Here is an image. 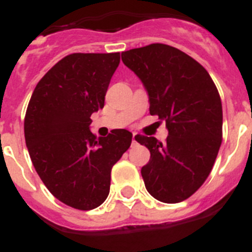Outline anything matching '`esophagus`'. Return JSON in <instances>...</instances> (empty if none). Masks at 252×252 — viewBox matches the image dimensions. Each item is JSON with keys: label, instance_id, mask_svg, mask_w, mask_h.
<instances>
[{"label": "esophagus", "instance_id": "obj_1", "mask_svg": "<svg viewBox=\"0 0 252 252\" xmlns=\"http://www.w3.org/2000/svg\"><path fill=\"white\" fill-rule=\"evenodd\" d=\"M137 145V135L136 133H133L132 135V146H136Z\"/></svg>", "mask_w": 252, "mask_h": 252}]
</instances>
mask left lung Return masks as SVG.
I'll return each instance as SVG.
<instances>
[{
  "label": "left lung",
  "instance_id": "1",
  "mask_svg": "<svg viewBox=\"0 0 252 252\" xmlns=\"http://www.w3.org/2000/svg\"><path fill=\"white\" fill-rule=\"evenodd\" d=\"M122 62L145 87L150 115L165 121V142L137 135L150 150L142 166L148 192L178 203L201 188L222 142V103L212 78L197 60L165 44L122 51Z\"/></svg>",
  "mask_w": 252,
  "mask_h": 252
}]
</instances>
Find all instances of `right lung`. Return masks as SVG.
Segmentation results:
<instances>
[{
	"instance_id": "right-lung-1",
	"label": "right lung",
	"mask_w": 252,
	"mask_h": 252,
	"mask_svg": "<svg viewBox=\"0 0 252 252\" xmlns=\"http://www.w3.org/2000/svg\"><path fill=\"white\" fill-rule=\"evenodd\" d=\"M120 64V53H74L59 60L35 87L24 122L31 161L49 192L69 207L90 211L108 197L111 169L132 133L112 130L95 137L93 112Z\"/></svg>"
}]
</instances>
